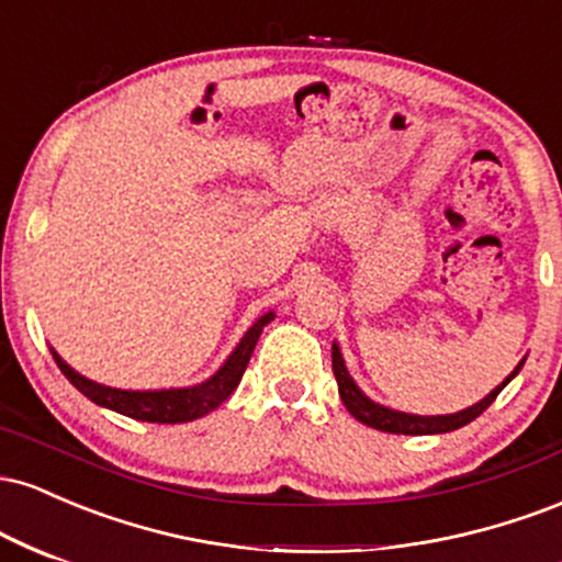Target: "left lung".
<instances>
[{
	"instance_id": "left-lung-1",
	"label": "left lung",
	"mask_w": 562,
	"mask_h": 562,
	"mask_svg": "<svg viewBox=\"0 0 562 562\" xmlns=\"http://www.w3.org/2000/svg\"><path fill=\"white\" fill-rule=\"evenodd\" d=\"M520 367H524V362L515 367L513 375H509L502 385H496V389L488 393L483 402L468 406V409L457 412V415L420 417V415H404V412H393V409H389V406H380L375 402H370V398H367L364 393L357 389V383H353L351 375H348L344 357H340V348L333 346V372H335V380H338V393H340V398H344L346 409L351 412L359 423L370 425V428L385 430V434H404V436L449 434V430H457V428H462V425L473 423L475 417L483 415V412L494 404V398L499 396V391L505 389L509 380L518 375Z\"/></svg>"
}]
</instances>
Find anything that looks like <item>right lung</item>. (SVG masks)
I'll return each mask as SVG.
<instances>
[{
    "mask_svg": "<svg viewBox=\"0 0 562 562\" xmlns=\"http://www.w3.org/2000/svg\"><path fill=\"white\" fill-rule=\"evenodd\" d=\"M274 319V314H263V317L245 333L240 346L232 351V357L224 362L222 370L214 378H209L205 383L192 385V389H171V391H121V389H108V385L94 383L79 375L76 370L63 362L60 357L53 351L57 367L66 375L70 383L79 389L83 396L92 398L94 404L108 406V409L121 412V415L132 417V420L142 423H190L198 417L214 412L224 398L240 383L245 367L250 362V353H254L256 340L263 330V325Z\"/></svg>",
    "mask_w": 562,
    "mask_h": 562,
    "instance_id": "right-lung-1",
    "label": "right lung"
}]
</instances>
